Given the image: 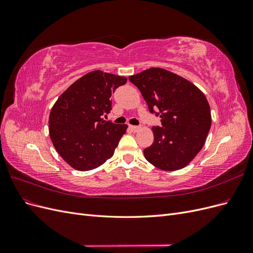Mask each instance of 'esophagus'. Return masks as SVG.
I'll use <instances>...</instances> for the list:
<instances>
[{"mask_svg":"<svg viewBox=\"0 0 253 253\" xmlns=\"http://www.w3.org/2000/svg\"><path fill=\"white\" fill-rule=\"evenodd\" d=\"M129 128H131L133 132H137L140 127H139V126H129Z\"/></svg>","mask_w":253,"mask_h":253,"instance_id":"34e87169","label":"esophagus"}]
</instances>
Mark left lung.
Wrapping results in <instances>:
<instances>
[{
  "label": "left lung",
  "mask_w": 253,
  "mask_h": 253,
  "mask_svg": "<svg viewBox=\"0 0 253 253\" xmlns=\"http://www.w3.org/2000/svg\"><path fill=\"white\" fill-rule=\"evenodd\" d=\"M128 79L141 91L150 113L162 121L153 126L154 142L143 150L145 159L165 171L185 168L204 147L211 126L206 96L193 83L164 68L151 67Z\"/></svg>",
  "instance_id": "1"
}]
</instances>
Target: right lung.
I'll use <instances>...</instances> for the list:
<instances>
[{"instance_id":"1","label":"right lung","mask_w":253,"mask_h":253,"mask_svg":"<svg viewBox=\"0 0 253 253\" xmlns=\"http://www.w3.org/2000/svg\"><path fill=\"white\" fill-rule=\"evenodd\" d=\"M126 83V77L90 72L74 82L53 104L49 136L57 152L78 171L103 165L114 155L126 125L105 121L112 110V93Z\"/></svg>"}]
</instances>
